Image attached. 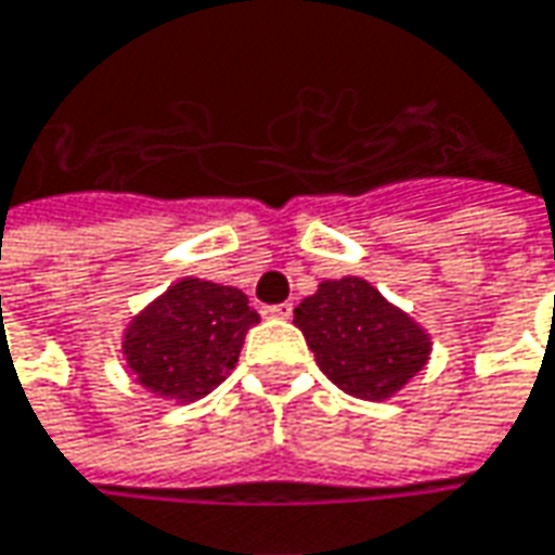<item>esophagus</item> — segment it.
Wrapping results in <instances>:
<instances>
[{
	"mask_svg": "<svg viewBox=\"0 0 555 555\" xmlns=\"http://www.w3.org/2000/svg\"><path fill=\"white\" fill-rule=\"evenodd\" d=\"M294 304H273V307H263V315L270 319H292Z\"/></svg>",
	"mask_w": 555,
	"mask_h": 555,
	"instance_id": "esophagus-1",
	"label": "esophagus"
}]
</instances>
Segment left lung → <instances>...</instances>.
<instances>
[{
  "label": "left lung",
  "instance_id": "1",
  "mask_svg": "<svg viewBox=\"0 0 555 555\" xmlns=\"http://www.w3.org/2000/svg\"><path fill=\"white\" fill-rule=\"evenodd\" d=\"M294 325L327 379L367 401L395 395L428 358L420 327L356 276L322 282L294 309Z\"/></svg>",
  "mask_w": 555,
  "mask_h": 555
}]
</instances>
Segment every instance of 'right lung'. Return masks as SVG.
Listing matches in <instances>:
<instances>
[{
  "mask_svg": "<svg viewBox=\"0 0 555 555\" xmlns=\"http://www.w3.org/2000/svg\"><path fill=\"white\" fill-rule=\"evenodd\" d=\"M255 322L261 315L243 292L182 279L130 325L124 356L142 386L176 401H194L233 371Z\"/></svg>",
  "mask_w": 555,
  "mask_h": 555,
  "instance_id": "right-lung-1",
  "label": "right lung"
}]
</instances>
